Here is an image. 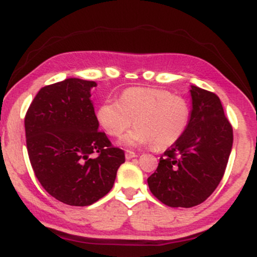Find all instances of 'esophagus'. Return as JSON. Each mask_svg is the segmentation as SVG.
<instances>
[{"label":"esophagus","instance_id":"1","mask_svg":"<svg viewBox=\"0 0 257 257\" xmlns=\"http://www.w3.org/2000/svg\"><path fill=\"white\" fill-rule=\"evenodd\" d=\"M134 157H137V153L131 151V150H126V151H125V158L126 159H132Z\"/></svg>","mask_w":257,"mask_h":257}]
</instances>
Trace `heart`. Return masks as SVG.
Instances as JSON below:
<instances>
[{
  "label": "heart",
  "mask_w": 257,
  "mask_h": 257,
  "mask_svg": "<svg viewBox=\"0 0 257 257\" xmlns=\"http://www.w3.org/2000/svg\"><path fill=\"white\" fill-rule=\"evenodd\" d=\"M101 128L111 137L123 138L128 146L153 143L156 149L174 145L187 129L191 119L188 101L180 95L159 88L132 87L123 90L119 100L106 99L96 111Z\"/></svg>",
  "instance_id": "b5f03b06"
}]
</instances>
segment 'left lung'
I'll list each match as a JSON object with an SVG mask.
<instances>
[{"label":"left lung","instance_id":"obj_1","mask_svg":"<svg viewBox=\"0 0 257 257\" xmlns=\"http://www.w3.org/2000/svg\"><path fill=\"white\" fill-rule=\"evenodd\" d=\"M192 112L185 134L159 158L150 191L172 208H192L214 192L225 174L233 129L220 98L192 85Z\"/></svg>","mask_w":257,"mask_h":257}]
</instances>
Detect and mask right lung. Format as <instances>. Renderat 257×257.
<instances>
[{"label": "right lung", "mask_w": 257, "mask_h": 257, "mask_svg": "<svg viewBox=\"0 0 257 257\" xmlns=\"http://www.w3.org/2000/svg\"><path fill=\"white\" fill-rule=\"evenodd\" d=\"M93 81L66 78L41 88L25 114L29 158L42 187L67 205L85 206L107 194L123 150L104 132L90 101Z\"/></svg>", "instance_id": "right-lung-1"}]
</instances>
